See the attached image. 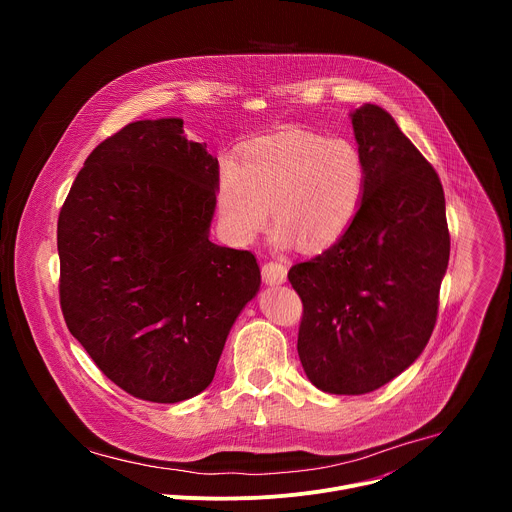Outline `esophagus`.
I'll return each mask as SVG.
<instances>
[{
  "label": "esophagus",
  "mask_w": 512,
  "mask_h": 512,
  "mask_svg": "<svg viewBox=\"0 0 512 512\" xmlns=\"http://www.w3.org/2000/svg\"><path fill=\"white\" fill-rule=\"evenodd\" d=\"M287 279V267L281 265V263H265L263 265V281L269 283V285H279Z\"/></svg>",
  "instance_id": "obj_1"
}]
</instances>
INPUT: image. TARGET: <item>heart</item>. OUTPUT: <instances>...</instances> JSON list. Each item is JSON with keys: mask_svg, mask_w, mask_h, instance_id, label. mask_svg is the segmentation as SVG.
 <instances>
[{"mask_svg": "<svg viewBox=\"0 0 512 512\" xmlns=\"http://www.w3.org/2000/svg\"><path fill=\"white\" fill-rule=\"evenodd\" d=\"M364 196L367 164L356 145L296 127L253 143L241 164L225 160L216 184L218 221L231 241L253 243L273 212L277 245L298 243L306 253L338 243Z\"/></svg>", "mask_w": 512, "mask_h": 512, "instance_id": "b5f03b06", "label": "heart"}]
</instances>
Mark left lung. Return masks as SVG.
<instances>
[{"label": "left lung", "instance_id": "obj_1", "mask_svg": "<svg viewBox=\"0 0 512 512\" xmlns=\"http://www.w3.org/2000/svg\"><path fill=\"white\" fill-rule=\"evenodd\" d=\"M367 196L348 233L289 269L304 304L302 367L332 395L371 393L423 352L450 261L446 198L431 164L379 105L350 113Z\"/></svg>", "mask_w": 512, "mask_h": 512}]
</instances>
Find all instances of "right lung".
<instances>
[{
  "mask_svg": "<svg viewBox=\"0 0 512 512\" xmlns=\"http://www.w3.org/2000/svg\"><path fill=\"white\" fill-rule=\"evenodd\" d=\"M178 117L101 141L60 208V308L70 334L125 393L178 403L214 379L261 285L251 251L208 241L218 160Z\"/></svg>",
  "mask_w": 512,
  "mask_h": 512,
  "instance_id": "obj_1",
  "label": "right lung"
}]
</instances>
